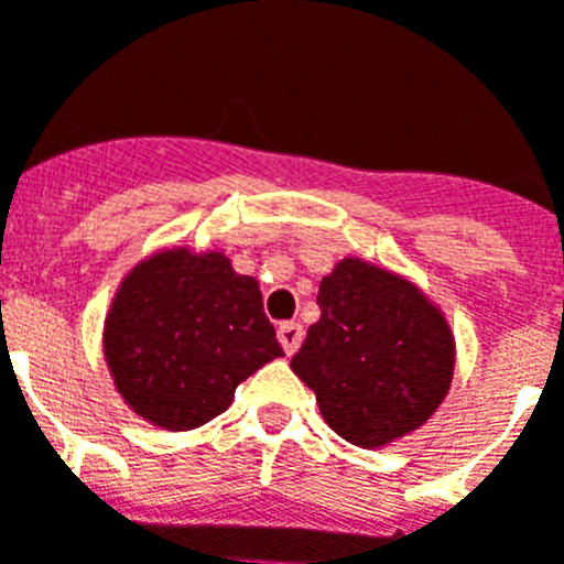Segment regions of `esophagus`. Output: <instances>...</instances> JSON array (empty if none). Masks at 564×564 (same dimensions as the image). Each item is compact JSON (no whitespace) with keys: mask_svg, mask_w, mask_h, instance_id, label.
<instances>
[{"mask_svg":"<svg viewBox=\"0 0 564 564\" xmlns=\"http://www.w3.org/2000/svg\"><path fill=\"white\" fill-rule=\"evenodd\" d=\"M276 337H279V343H282V348H285V355H293V351H296L302 343V325L300 323H282L279 325Z\"/></svg>","mask_w":564,"mask_h":564,"instance_id":"34e87169","label":"esophagus"}]
</instances>
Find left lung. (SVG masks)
<instances>
[{"mask_svg": "<svg viewBox=\"0 0 564 564\" xmlns=\"http://www.w3.org/2000/svg\"><path fill=\"white\" fill-rule=\"evenodd\" d=\"M319 323L291 369L339 438L383 446L417 430L449 392V325L406 279L343 259L316 293Z\"/></svg>", "mask_w": 564, "mask_h": 564, "instance_id": "1", "label": "left lung"}]
</instances>
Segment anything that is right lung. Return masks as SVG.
Segmentation results:
<instances>
[{"mask_svg":"<svg viewBox=\"0 0 564 564\" xmlns=\"http://www.w3.org/2000/svg\"><path fill=\"white\" fill-rule=\"evenodd\" d=\"M104 343L126 403L175 432L221 415L245 377L282 357L256 279L221 253L189 250L152 256L126 276Z\"/></svg>","mask_w":564,"mask_h":564,"instance_id":"1","label":"right lung"}]
</instances>
